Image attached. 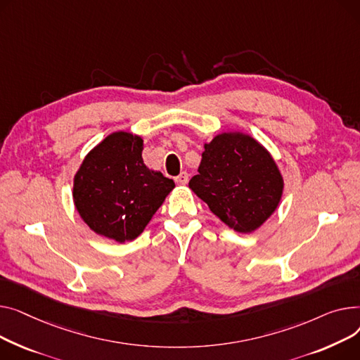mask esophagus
<instances>
[{
  "instance_id": "34e87169",
  "label": "esophagus",
  "mask_w": 360,
  "mask_h": 360,
  "mask_svg": "<svg viewBox=\"0 0 360 360\" xmlns=\"http://www.w3.org/2000/svg\"><path fill=\"white\" fill-rule=\"evenodd\" d=\"M187 181H188V174H187L186 172H181V173L176 177V183H177L179 186H184V184H187Z\"/></svg>"
}]
</instances>
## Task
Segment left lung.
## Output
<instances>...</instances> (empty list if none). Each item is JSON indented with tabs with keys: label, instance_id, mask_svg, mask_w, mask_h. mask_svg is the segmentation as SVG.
I'll list each match as a JSON object with an SVG mask.
<instances>
[{
	"label": "left lung",
	"instance_id": "left-lung-1",
	"mask_svg": "<svg viewBox=\"0 0 360 360\" xmlns=\"http://www.w3.org/2000/svg\"><path fill=\"white\" fill-rule=\"evenodd\" d=\"M198 172L188 187L238 232L259 228L281 202L283 180L278 165L248 135L221 134L205 143Z\"/></svg>",
	"mask_w": 360,
	"mask_h": 360
}]
</instances>
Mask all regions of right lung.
Returning a JSON list of instances; mask_svg holds the SVG:
<instances>
[{"label": "right lung", "instance_id": "right-lung-1", "mask_svg": "<svg viewBox=\"0 0 360 360\" xmlns=\"http://www.w3.org/2000/svg\"><path fill=\"white\" fill-rule=\"evenodd\" d=\"M173 187L172 179L143 164L141 136L116 132L82 161L72 196L94 232L124 243L141 234Z\"/></svg>", "mask_w": 360, "mask_h": 360}]
</instances>
